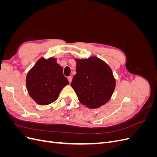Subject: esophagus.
<instances>
[{
	"instance_id": "1",
	"label": "esophagus",
	"mask_w": 157,
	"mask_h": 157,
	"mask_svg": "<svg viewBox=\"0 0 157 157\" xmlns=\"http://www.w3.org/2000/svg\"><path fill=\"white\" fill-rule=\"evenodd\" d=\"M67 79L69 80V82H71V81H72V79H73V77H71V76H69V77H67Z\"/></svg>"
}]
</instances>
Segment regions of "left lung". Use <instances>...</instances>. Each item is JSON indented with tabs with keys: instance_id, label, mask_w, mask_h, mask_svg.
<instances>
[{
	"instance_id": "left-lung-1",
	"label": "left lung",
	"mask_w": 157,
	"mask_h": 157,
	"mask_svg": "<svg viewBox=\"0 0 157 157\" xmlns=\"http://www.w3.org/2000/svg\"><path fill=\"white\" fill-rule=\"evenodd\" d=\"M77 74L71 86L80 103L90 109L101 107L111 99L116 80L110 67L96 56L75 59Z\"/></svg>"
}]
</instances>
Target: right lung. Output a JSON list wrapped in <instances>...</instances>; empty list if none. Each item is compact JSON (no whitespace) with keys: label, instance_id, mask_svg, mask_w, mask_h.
Masks as SVG:
<instances>
[{"label":"right lung","instance_id":"add662e5","mask_svg":"<svg viewBox=\"0 0 157 157\" xmlns=\"http://www.w3.org/2000/svg\"><path fill=\"white\" fill-rule=\"evenodd\" d=\"M56 60L54 58H41L27 75L28 93L39 105H46L55 101L61 90L69 83Z\"/></svg>","mask_w":157,"mask_h":157}]
</instances>
